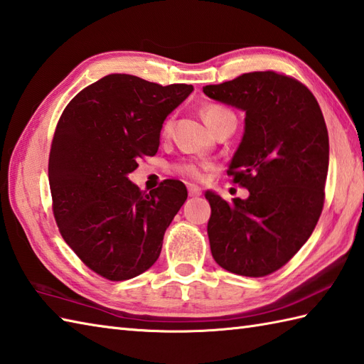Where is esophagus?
<instances>
[{"instance_id":"obj_1","label":"esophagus","mask_w":364,"mask_h":364,"mask_svg":"<svg viewBox=\"0 0 364 364\" xmlns=\"http://www.w3.org/2000/svg\"><path fill=\"white\" fill-rule=\"evenodd\" d=\"M188 192L191 197H198L202 196V188H198L197 184H188Z\"/></svg>"}]
</instances>
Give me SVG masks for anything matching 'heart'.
Segmentation results:
<instances>
[{"label": "heart", "mask_w": 364, "mask_h": 364, "mask_svg": "<svg viewBox=\"0 0 364 364\" xmlns=\"http://www.w3.org/2000/svg\"><path fill=\"white\" fill-rule=\"evenodd\" d=\"M228 115H233V114H231L228 109H225V107H222V106L210 105L203 109V119L206 122V125L210 127L211 129L218 127L223 119L228 117ZM172 125H173L172 119H167L164 122V125H162V134L167 136L170 131H172ZM203 168H205V164H200V162H194V161L180 162V164L175 166V170L178 173H181V175L188 176V178H192V180H200V178L203 176Z\"/></svg>", "instance_id": "heart-1"}]
</instances>
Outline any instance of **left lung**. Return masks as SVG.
<instances>
[{"mask_svg":"<svg viewBox=\"0 0 364 364\" xmlns=\"http://www.w3.org/2000/svg\"><path fill=\"white\" fill-rule=\"evenodd\" d=\"M203 92L245 114L228 175L249 197L225 202L205 192L213 258L237 275H269L300 250L319 220L328 172L326 120L304 84L275 72L244 73Z\"/></svg>","mask_w":364,"mask_h":364,"instance_id":"left-lung-1","label":"left lung"}]
</instances>
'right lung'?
<instances>
[{"mask_svg": "<svg viewBox=\"0 0 364 364\" xmlns=\"http://www.w3.org/2000/svg\"><path fill=\"white\" fill-rule=\"evenodd\" d=\"M192 90L112 73L81 90L60 115L48 162L54 218L70 249L107 280L150 269L186 202L181 181L166 180L145 194L128 175L139 158L158 151L162 123Z\"/></svg>", "mask_w": 364, "mask_h": 364, "instance_id": "right-lung-1", "label": "right lung"}]
</instances>
